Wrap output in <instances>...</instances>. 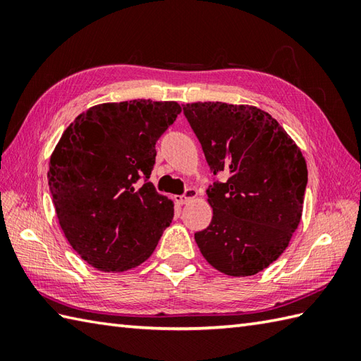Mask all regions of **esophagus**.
I'll list each match as a JSON object with an SVG mask.
<instances>
[{
	"mask_svg": "<svg viewBox=\"0 0 361 361\" xmlns=\"http://www.w3.org/2000/svg\"><path fill=\"white\" fill-rule=\"evenodd\" d=\"M195 197H197V190L192 189V188H189V189L185 190V194L176 197V202H178L180 204H185L190 200V198H195Z\"/></svg>",
	"mask_w": 361,
	"mask_h": 361,
	"instance_id": "esophagus-1",
	"label": "esophagus"
}]
</instances>
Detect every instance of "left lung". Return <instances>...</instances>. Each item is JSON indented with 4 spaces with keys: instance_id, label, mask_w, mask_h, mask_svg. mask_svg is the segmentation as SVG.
Segmentation results:
<instances>
[{
    "instance_id": "left-lung-1",
    "label": "left lung",
    "mask_w": 361,
    "mask_h": 361,
    "mask_svg": "<svg viewBox=\"0 0 361 361\" xmlns=\"http://www.w3.org/2000/svg\"><path fill=\"white\" fill-rule=\"evenodd\" d=\"M211 172L226 183L206 190L212 220L195 242L216 270L235 278L262 271L288 247L301 221L307 164L278 121L252 105L183 106Z\"/></svg>"
}]
</instances>
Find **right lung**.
Returning <instances> with one entry per match:
<instances>
[{"mask_svg":"<svg viewBox=\"0 0 361 361\" xmlns=\"http://www.w3.org/2000/svg\"><path fill=\"white\" fill-rule=\"evenodd\" d=\"M180 113L173 101L99 104L80 113L54 149L48 185L60 228L97 270L141 265L171 225L173 202L149 178L158 137ZM141 176L146 181L137 188Z\"/></svg>","mask_w":361,"mask_h":361,"instance_id":"obj_1","label":"right lung"}]
</instances>
